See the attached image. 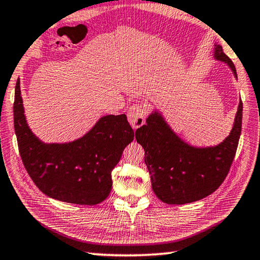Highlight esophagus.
Instances as JSON below:
<instances>
[{
	"label": "esophagus",
	"mask_w": 260,
	"mask_h": 260,
	"mask_svg": "<svg viewBox=\"0 0 260 260\" xmlns=\"http://www.w3.org/2000/svg\"><path fill=\"white\" fill-rule=\"evenodd\" d=\"M146 117V109L142 105H134L127 111V121L134 129H138L145 123Z\"/></svg>",
	"instance_id": "esophagus-1"
}]
</instances>
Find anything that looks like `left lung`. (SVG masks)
Masks as SVG:
<instances>
[{
    "instance_id": "obj_1",
    "label": "left lung",
    "mask_w": 260,
    "mask_h": 260,
    "mask_svg": "<svg viewBox=\"0 0 260 260\" xmlns=\"http://www.w3.org/2000/svg\"><path fill=\"white\" fill-rule=\"evenodd\" d=\"M213 57L229 65L238 79L234 63L215 44ZM243 105L240 100L230 136L216 146L197 147L184 142L157 109L146 124L136 130V139L145 151V163L152 188L162 202L185 204L199 201L215 192L225 180L234 160L242 127Z\"/></svg>"
}]
</instances>
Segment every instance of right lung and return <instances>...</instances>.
<instances>
[{"instance_id": "1", "label": "right lung", "mask_w": 260, "mask_h": 260, "mask_svg": "<svg viewBox=\"0 0 260 260\" xmlns=\"http://www.w3.org/2000/svg\"><path fill=\"white\" fill-rule=\"evenodd\" d=\"M13 120L22 163L41 192L58 201L94 206L112 189V170L134 140L125 114L100 117L83 137L45 144L31 133L18 79Z\"/></svg>"}]
</instances>
